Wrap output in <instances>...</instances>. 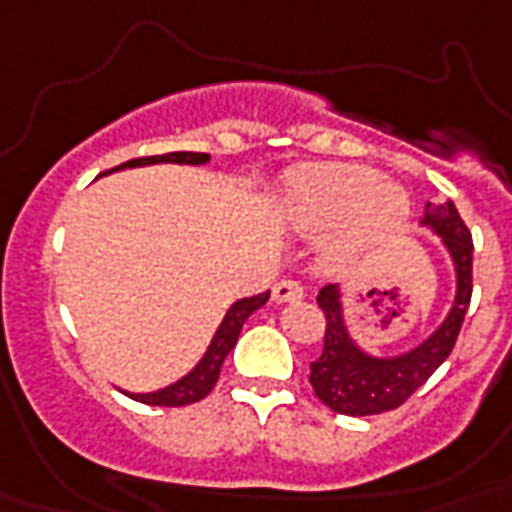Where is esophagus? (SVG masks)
I'll use <instances>...</instances> for the list:
<instances>
[{
	"instance_id": "esophagus-1",
	"label": "esophagus",
	"mask_w": 512,
	"mask_h": 512,
	"mask_svg": "<svg viewBox=\"0 0 512 512\" xmlns=\"http://www.w3.org/2000/svg\"><path fill=\"white\" fill-rule=\"evenodd\" d=\"M303 295V287L292 279H281L279 284L273 287V300H276V303H295V300H300Z\"/></svg>"
}]
</instances>
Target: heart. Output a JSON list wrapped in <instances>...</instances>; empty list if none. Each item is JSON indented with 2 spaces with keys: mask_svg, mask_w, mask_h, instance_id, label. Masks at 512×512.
<instances>
[{
  "mask_svg": "<svg viewBox=\"0 0 512 512\" xmlns=\"http://www.w3.org/2000/svg\"><path fill=\"white\" fill-rule=\"evenodd\" d=\"M281 215L303 231L342 223L329 255L342 257L353 244L393 231L409 215V196L401 185L380 183V172L361 164L300 167L281 188Z\"/></svg>",
  "mask_w": 512,
  "mask_h": 512,
  "instance_id": "1",
  "label": "heart"
}]
</instances>
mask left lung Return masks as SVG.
Wrapping results in <instances>:
<instances>
[{
	"mask_svg": "<svg viewBox=\"0 0 512 512\" xmlns=\"http://www.w3.org/2000/svg\"><path fill=\"white\" fill-rule=\"evenodd\" d=\"M422 225L441 236L446 252L452 257L457 276V295L452 311L446 313L441 327L422 340L417 348L401 356H369L350 337L342 316L340 287L329 284L319 292V308L327 316L324 350L311 364V385L319 401L337 414L369 417L398 409L414 390L428 382V377L444 364L452 353L462 321L473 295V236L462 223L454 201L425 204Z\"/></svg>",
	"mask_w": 512,
	"mask_h": 512,
	"instance_id": "8db88e82",
	"label": "left lung"
}]
</instances>
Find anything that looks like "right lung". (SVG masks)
Listing matches in <instances>:
<instances>
[{
    "instance_id": "right-lung-1",
    "label": "right lung",
    "mask_w": 512,
    "mask_h": 512,
    "mask_svg": "<svg viewBox=\"0 0 512 512\" xmlns=\"http://www.w3.org/2000/svg\"><path fill=\"white\" fill-rule=\"evenodd\" d=\"M209 154H193V151H172V154L162 156H140V159H132V162H124L116 170H132V167H146V164H207ZM271 297V289L263 292V295L255 297H244V300H236V303L228 308L225 319L220 321L215 337L209 342L207 353L201 356V361L193 366L191 372L180 377L177 382L167 385L162 390H154V393H127L130 398L140 401V404H151V406H185V404H196L201 398L207 396L209 390L215 388L217 377H220V369H223L225 356L231 353L236 340L241 335V327L244 321L257 311L263 308Z\"/></svg>"
}]
</instances>
